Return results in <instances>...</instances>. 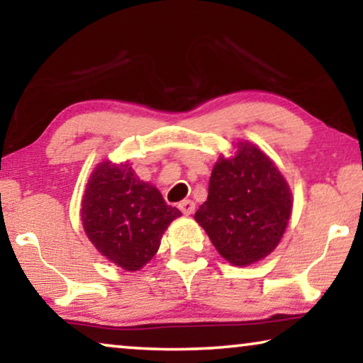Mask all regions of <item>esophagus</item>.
I'll list each match as a JSON object with an SVG mask.
<instances>
[{
  "instance_id": "34e87169",
  "label": "esophagus",
  "mask_w": 363,
  "mask_h": 363,
  "mask_svg": "<svg viewBox=\"0 0 363 363\" xmlns=\"http://www.w3.org/2000/svg\"><path fill=\"white\" fill-rule=\"evenodd\" d=\"M178 208H180L182 213H185V215H193V213H195V201L183 200L180 205H178Z\"/></svg>"
}]
</instances>
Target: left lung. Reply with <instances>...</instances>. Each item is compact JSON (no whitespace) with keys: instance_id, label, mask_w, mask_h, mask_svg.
Listing matches in <instances>:
<instances>
[{"instance_id":"obj_1","label":"left lung","mask_w":363,"mask_h":363,"mask_svg":"<svg viewBox=\"0 0 363 363\" xmlns=\"http://www.w3.org/2000/svg\"><path fill=\"white\" fill-rule=\"evenodd\" d=\"M291 213V186L279 168L255 143L240 140L213 167L208 198L195 221L223 259L242 267L276 250Z\"/></svg>"}]
</instances>
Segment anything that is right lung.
I'll use <instances>...</instances> for the list:
<instances>
[{"label": "right lung", "instance_id": "right-lung-1", "mask_svg": "<svg viewBox=\"0 0 363 363\" xmlns=\"http://www.w3.org/2000/svg\"><path fill=\"white\" fill-rule=\"evenodd\" d=\"M182 216L160 190L142 182L128 162L104 160L89 177L81 221L104 257L128 272L142 269L160 247L170 223Z\"/></svg>", "mask_w": 363, "mask_h": 363}]
</instances>
